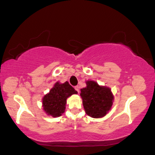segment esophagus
Wrapping results in <instances>:
<instances>
[{
	"label": "esophagus",
	"instance_id": "esophagus-1",
	"mask_svg": "<svg viewBox=\"0 0 155 155\" xmlns=\"http://www.w3.org/2000/svg\"><path fill=\"white\" fill-rule=\"evenodd\" d=\"M75 90L76 91H77L78 93H79L80 92V88H79V86H75Z\"/></svg>",
	"mask_w": 155,
	"mask_h": 155
}]
</instances>
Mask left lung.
Returning <instances> with one entry per match:
<instances>
[{"label":"left lung","mask_w":155,"mask_h":155,"mask_svg":"<svg viewBox=\"0 0 155 155\" xmlns=\"http://www.w3.org/2000/svg\"><path fill=\"white\" fill-rule=\"evenodd\" d=\"M85 87L81 90L82 104L86 114L93 118H100L106 115L111 109L114 96L110 88L100 86L92 80L86 82Z\"/></svg>","instance_id":"1"}]
</instances>
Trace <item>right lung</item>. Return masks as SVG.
<instances>
[{
  "instance_id": "1",
  "label": "right lung",
  "mask_w": 155,
  "mask_h": 155,
  "mask_svg": "<svg viewBox=\"0 0 155 155\" xmlns=\"http://www.w3.org/2000/svg\"><path fill=\"white\" fill-rule=\"evenodd\" d=\"M78 92L66 81L60 84L57 82L49 93L43 98V107L46 114L53 117L61 116L65 112L67 98Z\"/></svg>"
}]
</instances>
